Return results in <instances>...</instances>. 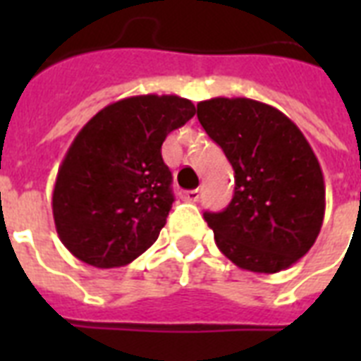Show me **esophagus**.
<instances>
[{"label":"esophagus","instance_id":"34e87169","mask_svg":"<svg viewBox=\"0 0 361 361\" xmlns=\"http://www.w3.org/2000/svg\"><path fill=\"white\" fill-rule=\"evenodd\" d=\"M181 198H183V200H187V202H197L198 198H200V191H198V189L183 191V192H181Z\"/></svg>","mask_w":361,"mask_h":361}]
</instances>
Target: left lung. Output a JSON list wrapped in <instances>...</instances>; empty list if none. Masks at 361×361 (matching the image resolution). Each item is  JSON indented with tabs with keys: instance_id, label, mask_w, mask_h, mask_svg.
I'll return each instance as SVG.
<instances>
[{
	"instance_id": "1",
	"label": "left lung",
	"mask_w": 361,
	"mask_h": 361,
	"mask_svg": "<svg viewBox=\"0 0 361 361\" xmlns=\"http://www.w3.org/2000/svg\"><path fill=\"white\" fill-rule=\"evenodd\" d=\"M197 116L236 174L228 208L204 214L217 247L247 271L290 268L324 221V176L307 138L281 110L255 99L200 101Z\"/></svg>"
}]
</instances>
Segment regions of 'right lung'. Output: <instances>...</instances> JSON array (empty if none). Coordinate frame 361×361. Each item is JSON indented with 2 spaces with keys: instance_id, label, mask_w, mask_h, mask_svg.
<instances>
[{
  "instance_id": "1",
  "label": "right lung",
  "mask_w": 361,
  "mask_h": 361,
  "mask_svg": "<svg viewBox=\"0 0 361 361\" xmlns=\"http://www.w3.org/2000/svg\"><path fill=\"white\" fill-rule=\"evenodd\" d=\"M197 109L178 95H136L104 106L75 136L54 183L56 231L71 255L120 268L159 238L172 208L161 146Z\"/></svg>"
}]
</instances>
